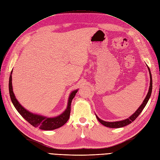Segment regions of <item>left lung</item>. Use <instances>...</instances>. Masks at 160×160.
Wrapping results in <instances>:
<instances>
[{
  "label": "left lung",
  "mask_w": 160,
  "mask_h": 160,
  "mask_svg": "<svg viewBox=\"0 0 160 160\" xmlns=\"http://www.w3.org/2000/svg\"><path fill=\"white\" fill-rule=\"evenodd\" d=\"M148 69H149V72H150V88H149V91H148V94L144 99V101H143L142 104L140 105V107L138 108L137 111L130 117L128 118L122 120V121H118V122H105V121H103L102 120H101L97 116V118L98 119V120L100 122L102 125L107 126V127L108 128H121V127H124V126L128 125L130 123H132L133 122L134 120H135V119L138 117L139 114L142 112V111H143V109L144 108V107H146V104L149 100V98L151 96V93H152V75H151V72H150V68H148Z\"/></svg>",
  "instance_id": "left-lung-1"
}]
</instances>
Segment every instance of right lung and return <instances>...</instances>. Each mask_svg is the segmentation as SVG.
<instances>
[{
    "mask_svg": "<svg viewBox=\"0 0 160 160\" xmlns=\"http://www.w3.org/2000/svg\"><path fill=\"white\" fill-rule=\"evenodd\" d=\"M12 72L10 75L9 79V93L11 101L13 103L14 107L17 110V111L20 113V114L22 117L26 121H28L31 125L35 127L39 128L41 130H55L61 127L64 125L69 118L70 112H71V104L73 98H74L75 94L78 92V90L74 91L71 93L69 98L68 107L66 108L65 112L62 113L61 115L58 116L55 118H47L42 117L40 115H37L32 114L20 105V104L16 100L15 98L14 94L12 91Z\"/></svg>",
    "mask_w": 160,
    "mask_h": 160,
    "instance_id": "1",
    "label": "right lung"
}]
</instances>
